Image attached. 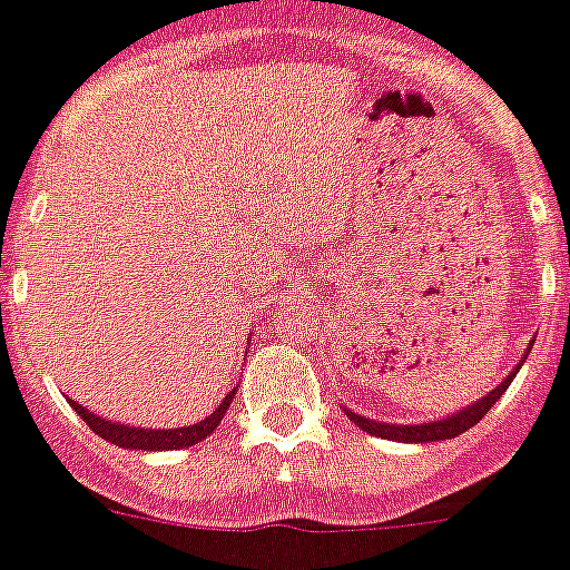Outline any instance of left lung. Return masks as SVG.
Segmentation results:
<instances>
[{
  "instance_id": "8db88e82",
  "label": "left lung",
  "mask_w": 570,
  "mask_h": 570,
  "mask_svg": "<svg viewBox=\"0 0 570 570\" xmlns=\"http://www.w3.org/2000/svg\"><path fill=\"white\" fill-rule=\"evenodd\" d=\"M529 351L525 348L523 360H520V365L525 363V357H529ZM518 365V368H520ZM518 368L512 371V374L507 376V380L501 382V385L494 387V391H489L487 396H481L475 402V405H466L464 411L453 413V416L446 419H439V422H424V424H387V422H374V419H365L360 416V413H351L345 411V416L351 419V422L357 424L360 430H365V433L371 435H380V439H387V441H411V444H430V441H446V439H455V435L466 433L470 428H475L478 422H481L483 416L489 413V407L498 402V399L503 396V391H507L509 385H512V380L518 376Z\"/></svg>"
}]
</instances>
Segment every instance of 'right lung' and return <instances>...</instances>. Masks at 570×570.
I'll list each match as a JSON object with an SVG mask.
<instances>
[{
  "label": "right lung",
  "mask_w": 570,
  "mask_h": 570,
  "mask_svg": "<svg viewBox=\"0 0 570 570\" xmlns=\"http://www.w3.org/2000/svg\"><path fill=\"white\" fill-rule=\"evenodd\" d=\"M233 396H236V387H233V391L222 399V405L216 407L210 416H205L202 422L188 424V428H177V430L126 428V424H120V422H109V419H104V416H95L92 411H87V407L78 405L76 399H69V405H72V411H76L78 416L89 424V430H92V433H98L100 439L111 441V444H117V446H126V450H183V446L205 441L213 430L219 428V422L225 419L227 407H230Z\"/></svg>",
  "instance_id": "obj_1"
}]
</instances>
